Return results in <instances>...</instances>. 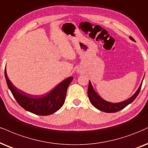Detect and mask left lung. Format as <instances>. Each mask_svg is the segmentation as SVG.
<instances>
[{
  "instance_id": "8db88e82",
  "label": "left lung",
  "mask_w": 148,
  "mask_h": 148,
  "mask_svg": "<svg viewBox=\"0 0 148 148\" xmlns=\"http://www.w3.org/2000/svg\"><path fill=\"white\" fill-rule=\"evenodd\" d=\"M130 38L132 40L134 41V38L131 37V36H130ZM142 82L141 84V85H140V86L138 87V90H136V92L134 94V95H132L130 98H129L128 99L125 100L124 101L114 103L106 101V100L102 99L101 97H100L97 95V93L95 91L93 88H92L90 82L89 81L88 88V96L89 100H90V103H92V105L94 107H95L96 108L102 111V112H105L108 113L116 112H118V111L124 108L125 107H126L127 105L132 103V102L136 99V97H137L138 93H139L140 90H141Z\"/></svg>"
}]
</instances>
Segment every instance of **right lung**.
Masks as SVG:
<instances>
[{
	"mask_svg": "<svg viewBox=\"0 0 148 148\" xmlns=\"http://www.w3.org/2000/svg\"><path fill=\"white\" fill-rule=\"evenodd\" d=\"M5 77L8 88L22 108L38 115L47 116L56 112L64 103L66 91L73 77H69L60 83L49 93L42 96H33L18 89L12 83L5 69Z\"/></svg>",
	"mask_w": 148,
	"mask_h": 148,
	"instance_id": "add662e5",
	"label": "right lung"
}]
</instances>
